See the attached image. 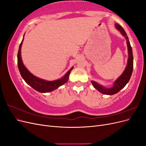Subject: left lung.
<instances>
[{
	"label": "left lung",
	"mask_w": 146,
	"mask_h": 146,
	"mask_svg": "<svg viewBox=\"0 0 146 146\" xmlns=\"http://www.w3.org/2000/svg\"><path fill=\"white\" fill-rule=\"evenodd\" d=\"M116 29L120 31L123 36H124L126 40L127 44L128 46V51H129V59H128V63L126 66V68L124 70V72L122 73L121 76L119 77L117 80L114 83V85L111 88H106L100 85L99 84L97 83L94 81H91L92 85L100 91L101 93L107 95H113L116 94L119 91L121 90L122 88L124 87L127 83L130 80V77L131 76L132 72H133V52H132V48L130 45V41L129 40L127 33H125V30L122 27V26L118 24H116Z\"/></svg>",
	"instance_id": "left-lung-1"
}]
</instances>
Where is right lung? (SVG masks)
I'll return each instance as SVG.
<instances>
[{
	"mask_svg": "<svg viewBox=\"0 0 146 146\" xmlns=\"http://www.w3.org/2000/svg\"><path fill=\"white\" fill-rule=\"evenodd\" d=\"M23 40L24 38L20 44L18 53H17V64H18V68L22 77L24 78V80L28 85H29L31 87H32L33 89L36 90L37 91L40 92H47L56 89L59 86L63 85L66 82H67L70 72H71L73 67L69 69V71L65 74V76L63 78L55 81H46L44 80H42V79L35 77L31 74L27 70V69L25 67L21 59V48Z\"/></svg>",
	"mask_w": 146,
	"mask_h": 146,
	"instance_id": "1",
	"label": "right lung"
}]
</instances>
